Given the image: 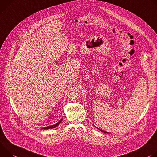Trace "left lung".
<instances>
[{
	"instance_id": "1",
	"label": "left lung",
	"mask_w": 157,
	"mask_h": 157,
	"mask_svg": "<svg viewBox=\"0 0 157 157\" xmlns=\"http://www.w3.org/2000/svg\"><path fill=\"white\" fill-rule=\"evenodd\" d=\"M98 130H99L100 131H101V132H103V133H109L107 132H106V131H104V130H101V129H100V128H97V127H96Z\"/></svg>"
}]
</instances>
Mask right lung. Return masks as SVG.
I'll return each mask as SVG.
<instances>
[{"mask_svg": "<svg viewBox=\"0 0 157 157\" xmlns=\"http://www.w3.org/2000/svg\"><path fill=\"white\" fill-rule=\"evenodd\" d=\"M62 121V119H61L59 122H57V124H54V125H51V126H48V127H43V128H43V129H50V128H55V127H57L60 123H61V121Z\"/></svg>", "mask_w": 157, "mask_h": 157, "instance_id": "right-lung-1", "label": "right lung"}]
</instances>
